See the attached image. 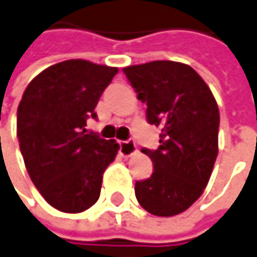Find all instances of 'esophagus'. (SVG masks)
<instances>
[{"instance_id":"34e87169","label":"esophagus","mask_w":257,"mask_h":257,"mask_svg":"<svg viewBox=\"0 0 257 257\" xmlns=\"http://www.w3.org/2000/svg\"><path fill=\"white\" fill-rule=\"evenodd\" d=\"M120 146V153L123 154V156H132L137 152V146H136V142L134 140H125V142H120L118 143Z\"/></svg>"}]
</instances>
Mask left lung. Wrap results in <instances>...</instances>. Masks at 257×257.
Segmentation results:
<instances>
[{
	"label": "left lung",
	"mask_w": 257,
	"mask_h": 257,
	"mask_svg": "<svg viewBox=\"0 0 257 257\" xmlns=\"http://www.w3.org/2000/svg\"><path fill=\"white\" fill-rule=\"evenodd\" d=\"M147 104V121L162 127L160 146L143 149L153 174L136 182L140 206L154 216H174L202 196L217 157L219 107L210 88L190 65L152 61L123 68Z\"/></svg>",
	"instance_id": "1"
}]
</instances>
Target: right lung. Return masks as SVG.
I'll return each instance as SVG.
<instances>
[{
    "label": "right lung",
    "instance_id": "add662e5",
    "mask_svg": "<svg viewBox=\"0 0 257 257\" xmlns=\"http://www.w3.org/2000/svg\"><path fill=\"white\" fill-rule=\"evenodd\" d=\"M115 67L67 60L41 71L25 88L17 111V137L31 180L57 210L80 213L100 197L103 173L118 144L87 133V118Z\"/></svg>",
    "mask_w": 257,
    "mask_h": 257
}]
</instances>
